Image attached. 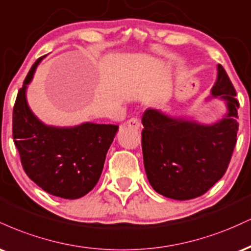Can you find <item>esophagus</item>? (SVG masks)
Instances as JSON below:
<instances>
[{
  "instance_id": "1",
  "label": "esophagus",
  "mask_w": 251,
  "mask_h": 251,
  "mask_svg": "<svg viewBox=\"0 0 251 251\" xmlns=\"http://www.w3.org/2000/svg\"><path fill=\"white\" fill-rule=\"evenodd\" d=\"M126 125H127L128 127L138 129L140 127V122L138 118H131V119H128L127 122H126Z\"/></svg>"
}]
</instances>
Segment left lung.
<instances>
[{"label":"left lung","instance_id":"1","mask_svg":"<svg viewBox=\"0 0 251 251\" xmlns=\"http://www.w3.org/2000/svg\"><path fill=\"white\" fill-rule=\"evenodd\" d=\"M236 91L221 65L210 99L226 102V113L214 124L175 118L155 108L143 114L144 166L152 188L164 197L188 201L205 194L223 177L237 140Z\"/></svg>","mask_w":251,"mask_h":251}]
</instances>
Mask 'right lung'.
Segmentation results:
<instances>
[{"instance_id":"add662e5","label":"right lung","mask_w":251,"mask_h":251,"mask_svg":"<svg viewBox=\"0 0 251 251\" xmlns=\"http://www.w3.org/2000/svg\"><path fill=\"white\" fill-rule=\"evenodd\" d=\"M42 57L31 66L17 93L13 138L28 177L48 194L65 200L87 195L101 176L117 125L82 123L72 127L46 125L33 113L27 88Z\"/></svg>"}]
</instances>
